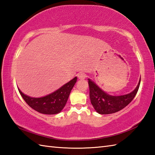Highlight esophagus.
Instances as JSON below:
<instances>
[{
	"instance_id": "1",
	"label": "esophagus",
	"mask_w": 155,
	"mask_h": 155,
	"mask_svg": "<svg viewBox=\"0 0 155 155\" xmlns=\"http://www.w3.org/2000/svg\"><path fill=\"white\" fill-rule=\"evenodd\" d=\"M78 78H79V79H81V80H83V79H84V78H86V77H87V75L85 74L84 73H79L78 74Z\"/></svg>"
}]
</instances>
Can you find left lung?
Instances as JSON below:
<instances>
[{
	"mask_svg": "<svg viewBox=\"0 0 155 155\" xmlns=\"http://www.w3.org/2000/svg\"><path fill=\"white\" fill-rule=\"evenodd\" d=\"M88 81L91 104L94 110L101 114L117 113L127 107L136 96L140 83V78L137 87L131 93L120 96H113L105 93L90 78H88Z\"/></svg>",
	"mask_w": 155,
	"mask_h": 155,
	"instance_id": "8db88e82",
	"label": "left lung"
}]
</instances>
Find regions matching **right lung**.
I'll return each instance as SVG.
<instances>
[{"label": "right lung", "mask_w": 155, "mask_h": 155, "mask_svg": "<svg viewBox=\"0 0 155 155\" xmlns=\"http://www.w3.org/2000/svg\"><path fill=\"white\" fill-rule=\"evenodd\" d=\"M77 81V77H75L53 93L39 98L27 96L18 89L26 103L36 111L45 114H56L63 109Z\"/></svg>", "instance_id": "add662e5"}]
</instances>
